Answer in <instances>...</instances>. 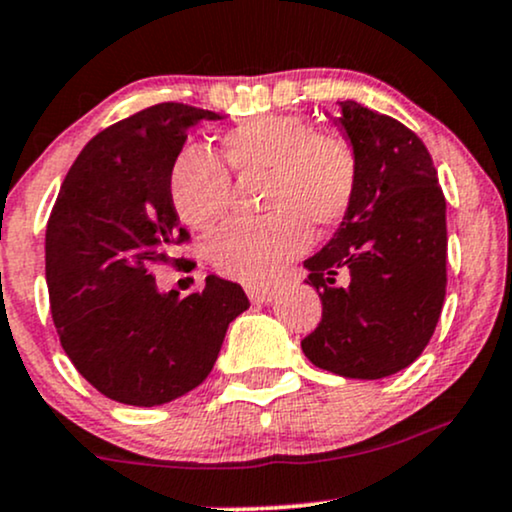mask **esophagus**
Wrapping results in <instances>:
<instances>
[{
    "label": "esophagus",
    "instance_id": "obj_1",
    "mask_svg": "<svg viewBox=\"0 0 512 512\" xmlns=\"http://www.w3.org/2000/svg\"><path fill=\"white\" fill-rule=\"evenodd\" d=\"M246 294H249V299L254 304H270L278 292L270 290V287H249V290H246Z\"/></svg>",
    "mask_w": 512,
    "mask_h": 512
}]
</instances>
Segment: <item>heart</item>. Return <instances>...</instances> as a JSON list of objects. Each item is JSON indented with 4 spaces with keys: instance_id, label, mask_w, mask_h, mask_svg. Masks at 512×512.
I'll use <instances>...</instances> for the list:
<instances>
[{
    "instance_id": "obj_1",
    "label": "heart",
    "mask_w": 512,
    "mask_h": 512,
    "mask_svg": "<svg viewBox=\"0 0 512 512\" xmlns=\"http://www.w3.org/2000/svg\"><path fill=\"white\" fill-rule=\"evenodd\" d=\"M222 158L239 177L266 174L256 222H230L208 239L215 273L244 285L278 280L311 242L350 213L359 189V155L350 138L316 129L302 114H268L222 136ZM227 167L201 146H184L170 170V198L194 230L222 220L232 203Z\"/></svg>"
}]
</instances>
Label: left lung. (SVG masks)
<instances>
[{
    "mask_svg": "<svg viewBox=\"0 0 512 512\" xmlns=\"http://www.w3.org/2000/svg\"><path fill=\"white\" fill-rule=\"evenodd\" d=\"M359 155V189L333 239L304 261L323 316L302 350L345 378H386L434 335L446 299V198L414 131L359 102H338Z\"/></svg>",
    "mask_w": 512,
    "mask_h": 512,
    "instance_id": "obj_1",
    "label": "left lung"
}]
</instances>
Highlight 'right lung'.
<instances>
[{
    "instance_id": "add662e5",
    "label": "right lung",
    "mask_w": 512,
    "mask_h": 512,
    "mask_svg": "<svg viewBox=\"0 0 512 512\" xmlns=\"http://www.w3.org/2000/svg\"><path fill=\"white\" fill-rule=\"evenodd\" d=\"M220 114L160 102L102 129L64 177L45 232V275L66 357L95 390L124 405H165L206 381L227 326L249 299L208 275L201 292L160 294L155 266L189 244L170 198L186 129Z\"/></svg>"
}]
</instances>
